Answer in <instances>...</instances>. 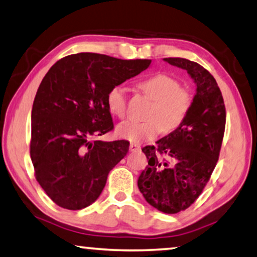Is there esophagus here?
<instances>
[{"label": "esophagus", "mask_w": 257, "mask_h": 257, "mask_svg": "<svg viewBox=\"0 0 257 257\" xmlns=\"http://www.w3.org/2000/svg\"><path fill=\"white\" fill-rule=\"evenodd\" d=\"M140 149H141V147L139 145H137V144L130 145V151L131 152H138V151H140Z\"/></svg>", "instance_id": "esophagus-1"}]
</instances>
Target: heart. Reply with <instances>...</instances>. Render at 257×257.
Listing matches in <instances>:
<instances>
[{"label":"heart","mask_w":257,"mask_h":257,"mask_svg":"<svg viewBox=\"0 0 257 257\" xmlns=\"http://www.w3.org/2000/svg\"><path fill=\"white\" fill-rule=\"evenodd\" d=\"M139 87L154 103L147 121H124L117 125L116 134L120 139L131 142L151 141L162 130L172 132L185 120L191 109L192 96L186 89L180 88L175 78L164 73H156L139 82ZM106 106L113 116L126 115V95L121 86H113L106 93Z\"/></svg>","instance_id":"1"}]
</instances>
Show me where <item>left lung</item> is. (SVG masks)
Instances as JSON below:
<instances>
[{
  "label": "left lung",
  "mask_w": 257,
  "mask_h": 257,
  "mask_svg": "<svg viewBox=\"0 0 257 257\" xmlns=\"http://www.w3.org/2000/svg\"><path fill=\"white\" fill-rule=\"evenodd\" d=\"M187 71L196 85L191 109L178 128L142 148L148 165L138 187L152 207L164 214L187 209L202 193L218 161L225 120L224 100L215 78L186 58H163Z\"/></svg>",
  "instance_id": "left-lung-1"
}]
</instances>
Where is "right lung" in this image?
<instances>
[{
    "instance_id": "add662e5",
    "label": "right lung",
    "mask_w": 257,
    "mask_h": 257,
    "mask_svg": "<svg viewBox=\"0 0 257 257\" xmlns=\"http://www.w3.org/2000/svg\"><path fill=\"white\" fill-rule=\"evenodd\" d=\"M151 63L79 53L55 63L42 79L33 102L31 160L57 206L79 210L100 196L110 170L128 151L125 140H90L113 128L106 93Z\"/></svg>"
}]
</instances>
